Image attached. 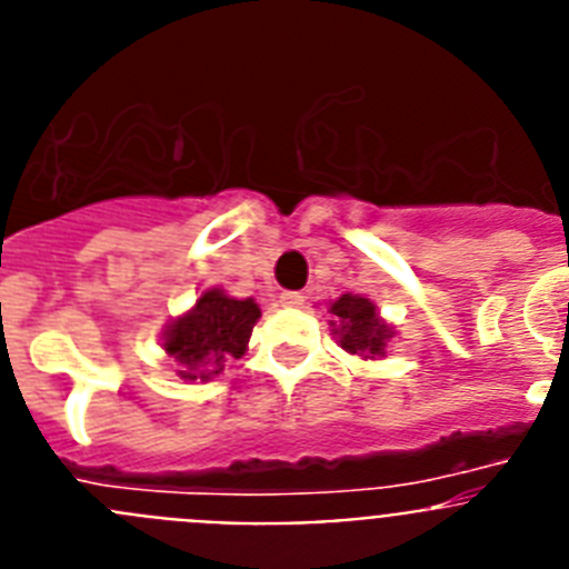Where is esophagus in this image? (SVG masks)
Masks as SVG:
<instances>
[{"instance_id": "obj_1", "label": "esophagus", "mask_w": 569, "mask_h": 569, "mask_svg": "<svg viewBox=\"0 0 569 569\" xmlns=\"http://www.w3.org/2000/svg\"><path fill=\"white\" fill-rule=\"evenodd\" d=\"M279 301L284 305V308H301V305L308 301V296L299 293V290H284V293L279 296Z\"/></svg>"}]
</instances>
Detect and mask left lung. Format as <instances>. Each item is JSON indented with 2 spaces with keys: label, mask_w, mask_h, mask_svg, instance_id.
Masks as SVG:
<instances>
[{
  "label": "left lung",
  "mask_w": 569,
  "mask_h": 569,
  "mask_svg": "<svg viewBox=\"0 0 569 569\" xmlns=\"http://www.w3.org/2000/svg\"><path fill=\"white\" fill-rule=\"evenodd\" d=\"M330 313L339 321L336 333H339V341L347 353L365 356V359H373V356L385 353V345L390 341L393 330L381 325L379 316H376L373 301L345 293L339 301H333Z\"/></svg>",
  "instance_id": "1"
}]
</instances>
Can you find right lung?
Here are the masks:
<instances>
[{
    "mask_svg": "<svg viewBox=\"0 0 569 569\" xmlns=\"http://www.w3.org/2000/svg\"><path fill=\"white\" fill-rule=\"evenodd\" d=\"M259 316L253 299H230L222 290H208L188 316L170 325L164 350L179 361L182 379H210L244 353Z\"/></svg>",
    "mask_w": 569,
    "mask_h": 569,
    "instance_id": "right-lung-1",
    "label": "right lung"
}]
</instances>
